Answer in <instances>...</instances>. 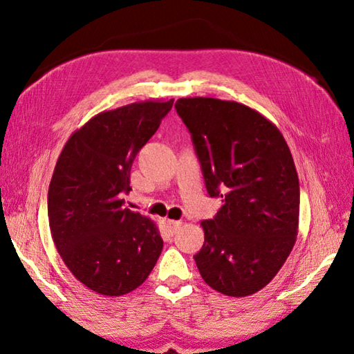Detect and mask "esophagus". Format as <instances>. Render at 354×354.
Instances as JSON below:
<instances>
[{
  "mask_svg": "<svg viewBox=\"0 0 354 354\" xmlns=\"http://www.w3.org/2000/svg\"><path fill=\"white\" fill-rule=\"evenodd\" d=\"M179 226H181V221H179V220H170V218L165 220V227H167V231L170 232V234H175Z\"/></svg>",
  "mask_w": 354,
  "mask_h": 354,
  "instance_id": "esophagus-1",
  "label": "esophagus"
}]
</instances>
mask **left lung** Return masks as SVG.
<instances>
[{
  "label": "left lung",
  "mask_w": 354,
  "mask_h": 354,
  "mask_svg": "<svg viewBox=\"0 0 354 354\" xmlns=\"http://www.w3.org/2000/svg\"><path fill=\"white\" fill-rule=\"evenodd\" d=\"M175 107L207 194L223 198L217 215L201 221L196 267L214 290L253 295L277 277L297 241L299 183L290 149L270 120L242 103L195 97Z\"/></svg>",
  "instance_id": "obj_1"
}]
</instances>
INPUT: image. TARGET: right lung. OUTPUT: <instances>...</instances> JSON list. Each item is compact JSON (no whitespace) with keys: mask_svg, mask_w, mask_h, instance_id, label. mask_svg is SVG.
I'll return each instance as SVG.
<instances>
[{"mask_svg":"<svg viewBox=\"0 0 354 354\" xmlns=\"http://www.w3.org/2000/svg\"><path fill=\"white\" fill-rule=\"evenodd\" d=\"M171 106L148 100L100 112L70 136L56 162L48 189L53 241L73 277L101 295L137 289L162 251L154 221L123 207L120 196Z\"/></svg>","mask_w":354,"mask_h":354,"instance_id":"right-lung-1","label":"right lung"}]
</instances>
